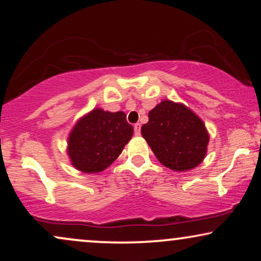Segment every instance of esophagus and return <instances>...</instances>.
Segmentation results:
<instances>
[{
  "label": "esophagus",
  "mask_w": 261,
  "mask_h": 261,
  "mask_svg": "<svg viewBox=\"0 0 261 261\" xmlns=\"http://www.w3.org/2000/svg\"><path fill=\"white\" fill-rule=\"evenodd\" d=\"M141 132V124L140 123H135L134 124V134L135 135H140Z\"/></svg>",
  "instance_id": "1"
}]
</instances>
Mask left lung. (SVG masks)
<instances>
[{
  "mask_svg": "<svg viewBox=\"0 0 261 261\" xmlns=\"http://www.w3.org/2000/svg\"><path fill=\"white\" fill-rule=\"evenodd\" d=\"M141 134L163 165L188 171L202 163L209 135L202 120L183 105L163 101L148 113Z\"/></svg>",
  "mask_w": 261,
  "mask_h": 261,
  "instance_id": "left-lung-1",
  "label": "left lung"
}]
</instances>
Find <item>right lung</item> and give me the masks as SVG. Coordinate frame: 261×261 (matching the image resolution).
Segmentation results:
<instances>
[{
    "mask_svg": "<svg viewBox=\"0 0 261 261\" xmlns=\"http://www.w3.org/2000/svg\"><path fill=\"white\" fill-rule=\"evenodd\" d=\"M126 114L94 109L78 121L69 137L67 153L77 170L96 173L107 169L132 139Z\"/></svg>",
    "mask_w": 261,
    "mask_h": 261,
    "instance_id": "1",
    "label": "right lung"
}]
</instances>
